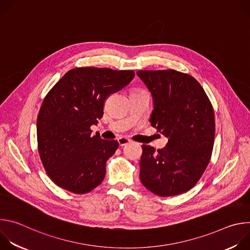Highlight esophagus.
<instances>
[{
	"instance_id": "34e87169",
	"label": "esophagus",
	"mask_w": 250,
	"mask_h": 250,
	"mask_svg": "<svg viewBox=\"0 0 250 250\" xmlns=\"http://www.w3.org/2000/svg\"><path fill=\"white\" fill-rule=\"evenodd\" d=\"M118 142H119V146H126V145H128L129 142H130V140L128 139V138H126V137H119L118 138Z\"/></svg>"
}]
</instances>
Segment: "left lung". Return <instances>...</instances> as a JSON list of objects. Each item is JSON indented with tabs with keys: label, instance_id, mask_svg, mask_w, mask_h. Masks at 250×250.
I'll return each mask as SVG.
<instances>
[{
	"label": "left lung",
	"instance_id": "8db88e82",
	"mask_svg": "<svg viewBox=\"0 0 250 250\" xmlns=\"http://www.w3.org/2000/svg\"><path fill=\"white\" fill-rule=\"evenodd\" d=\"M151 92L154 110L150 123L168 137L164 148L142 146L139 179L160 197L192 189L205 172L216 133L212 104L200 83L173 69L137 71Z\"/></svg>",
	"mask_w": 250,
	"mask_h": 250
}]
</instances>
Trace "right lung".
<instances>
[{
  "label": "right lung",
  "instance_id": "right-lung-1",
  "mask_svg": "<svg viewBox=\"0 0 250 250\" xmlns=\"http://www.w3.org/2000/svg\"><path fill=\"white\" fill-rule=\"evenodd\" d=\"M134 71L78 67L45 96L38 116V149L50 179L60 188L86 194L105 175V162L119 147L117 140L92 134L104 114V101L126 86Z\"/></svg>",
  "mask_w": 250,
  "mask_h": 250
}]
</instances>
